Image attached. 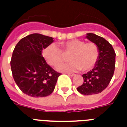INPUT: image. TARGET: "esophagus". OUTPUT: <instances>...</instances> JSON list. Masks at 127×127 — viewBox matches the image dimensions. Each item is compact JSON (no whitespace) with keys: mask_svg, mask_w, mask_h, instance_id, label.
Masks as SVG:
<instances>
[{"mask_svg":"<svg viewBox=\"0 0 127 127\" xmlns=\"http://www.w3.org/2000/svg\"><path fill=\"white\" fill-rule=\"evenodd\" d=\"M67 74L68 76H75L74 74H72V73H67Z\"/></svg>","mask_w":127,"mask_h":127,"instance_id":"1","label":"esophagus"}]
</instances>
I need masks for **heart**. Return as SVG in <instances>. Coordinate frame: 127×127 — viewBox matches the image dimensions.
Here are the masks:
<instances>
[{
    "label": "heart",
    "instance_id": "1",
    "mask_svg": "<svg viewBox=\"0 0 127 127\" xmlns=\"http://www.w3.org/2000/svg\"><path fill=\"white\" fill-rule=\"evenodd\" d=\"M60 49L57 46L51 44L43 49L42 55L49 64L55 66L68 59L65 55H70L72 62L66 65H60L59 70H76L81 69L88 71L94 68L98 61L99 51L94 43L85 41L80 39H72L59 43Z\"/></svg>",
    "mask_w": 127,
    "mask_h": 127
}]
</instances>
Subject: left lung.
<instances>
[{
	"instance_id": "obj_1",
	"label": "left lung",
	"mask_w": 127,
	"mask_h": 127,
	"mask_svg": "<svg viewBox=\"0 0 127 127\" xmlns=\"http://www.w3.org/2000/svg\"><path fill=\"white\" fill-rule=\"evenodd\" d=\"M86 38L98 47L99 55L94 68L84 74L83 84L77 90L83 95L97 94L108 86L114 74L116 54L112 45L101 37L94 33H87Z\"/></svg>"
}]
</instances>
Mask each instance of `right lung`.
Listing matches in <instances>:
<instances>
[{
    "label": "right lung",
    "mask_w": 127,
    "mask_h": 127,
    "mask_svg": "<svg viewBox=\"0 0 127 127\" xmlns=\"http://www.w3.org/2000/svg\"><path fill=\"white\" fill-rule=\"evenodd\" d=\"M53 42V37L33 33L22 39L14 49L10 61L13 78L21 91L30 96L49 95L61 74L42 56V50Z\"/></svg>",
    "instance_id": "add662e5"
}]
</instances>
